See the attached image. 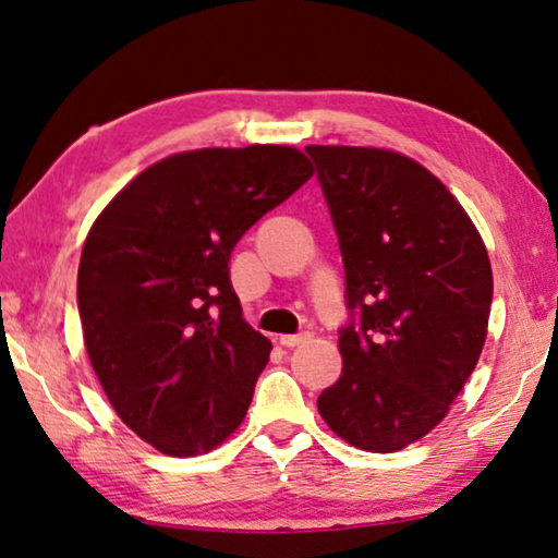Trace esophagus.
I'll use <instances>...</instances> for the list:
<instances>
[{
  "mask_svg": "<svg viewBox=\"0 0 558 558\" xmlns=\"http://www.w3.org/2000/svg\"><path fill=\"white\" fill-rule=\"evenodd\" d=\"M311 340V332H300V335H280L278 342L282 348H298V344H303Z\"/></svg>",
  "mask_w": 558,
  "mask_h": 558,
  "instance_id": "34e87169",
  "label": "esophagus"
}]
</instances>
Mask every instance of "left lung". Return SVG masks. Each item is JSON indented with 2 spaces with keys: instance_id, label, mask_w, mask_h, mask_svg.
<instances>
[{
  "instance_id": "obj_1",
  "label": "left lung",
  "mask_w": 558,
  "mask_h": 558,
  "mask_svg": "<svg viewBox=\"0 0 558 558\" xmlns=\"http://www.w3.org/2000/svg\"><path fill=\"white\" fill-rule=\"evenodd\" d=\"M338 231L342 373L317 397L335 435L397 452L447 417L482 355L492 263L480 231L435 173L390 148L307 146Z\"/></svg>"
}]
</instances>
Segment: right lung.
<instances>
[{"mask_svg":"<svg viewBox=\"0 0 558 558\" xmlns=\"http://www.w3.org/2000/svg\"><path fill=\"white\" fill-rule=\"evenodd\" d=\"M313 173L293 146L196 148L148 166L94 220L84 344L121 422L158 452H210L243 422L272 344L243 320L231 251Z\"/></svg>","mask_w":558,"mask_h":558,"instance_id":"1","label":"right lung"}]
</instances>
